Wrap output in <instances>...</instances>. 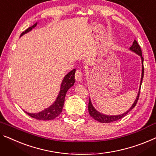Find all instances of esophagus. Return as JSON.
Segmentation results:
<instances>
[{
	"instance_id": "obj_1",
	"label": "esophagus",
	"mask_w": 156,
	"mask_h": 156,
	"mask_svg": "<svg viewBox=\"0 0 156 156\" xmlns=\"http://www.w3.org/2000/svg\"><path fill=\"white\" fill-rule=\"evenodd\" d=\"M75 78H76V80L78 81V82H80V81L82 80L83 74H82V72H81V71L77 70L76 71Z\"/></svg>"
}]
</instances>
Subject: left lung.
<instances>
[{
    "label": "left lung",
    "mask_w": 156,
    "mask_h": 156,
    "mask_svg": "<svg viewBox=\"0 0 156 156\" xmlns=\"http://www.w3.org/2000/svg\"><path fill=\"white\" fill-rule=\"evenodd\" d=\"M129 50L133 52L134 53H136V55H138L139 56H140L141 59V64H142V68H141V82H140V87H139V90L138 92L137 96H136V98L135 99V101H134L133 104H132L131 107H130L128 110H127L126 112L123 113L122 114H120V115H106L104 114V113H101L100 112H99L98 111L96 110L95 108L94 107V106L92 105L91 99L90 98L89 99V104H88V111H89V113L91 117L94 118V120H97L98 122H103V123H109V122H112L116 121V120H120V118H122L124 117V116L126 115L127 113H128L129 111H130L133 108L134 106H136V103H137L138 99H139V93H140V88H141V82H142V79L144 77V58L142 57V54H141V50L140 46H139V44L137 43L136 40H134L133 42V44L131 47L129 48Z\"/></svg>",
    "instance_id": "1"
}]
</instances>
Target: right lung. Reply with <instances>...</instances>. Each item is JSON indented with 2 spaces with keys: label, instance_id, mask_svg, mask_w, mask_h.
Here are the masks:
<instances>
[{
  "label": "right lung",
  "instance_id": "obj_1",
  "mask_svg": "<svg viewBox=\"0 0 156 156\" xmlns=\"http://www.w3.org/2000/svg\"><path fill=\"white\" fill-rule=\"evenodd\" d=\"M37 24H38V22L34 24L32 27L28 28L26 31L22 32V34H21L20 36H22L25 34H27L28 32L31 31L32 29L36 27ZM75 73L76 69H73V70L71 71L64 76L63 80L62 82L61 87H60V91L59 92V94H58L57 99H56L54 103L50 106H49V107L46 108L43 111L38 113H28L25 111L24 112L27 113L31 118H34L36 120H50L57 118L58 115H60V113L62 111V108H63L65 100V96H66L67 91L75 83Z\"/></svg>",
  "mask_w": 156,
  "mask_h": 156
}]
</instances>
